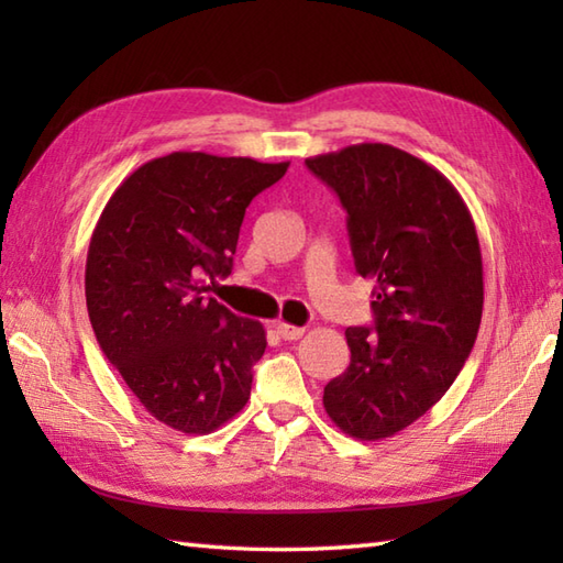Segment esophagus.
Instances as JSON below:
<instances>
[{
    "label": "esophagus",
    "mask_w": 563,
    "mask_h": 563,
    "mask_svg": "<svg viewBox=\"0 0 563 563\" xmlns=\"http://www.w3.org/2000/svg\"><path fill=\"white\" fill-rule=\"evenodd\" d=\"M275 331H278V336L285 341H297L305 336V329L302 327H292V324H285V321H278L275 324Z\"/></svg>",
    "instance_id": "obj_1"
}]
</instances>
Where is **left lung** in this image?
<instances>
[{
    "mask_svg": "<svg viewBox=\"0 0 563 563\" xmlns=\"http://www.w3.org/2000/svg\"><path fill=\"white\" fill-rule=\"evenodd\" d=\"M305 164L336 190L355 271L375 280V327L345 329L351 365L324 387V409L351 438H391L433 409L474 349L479 236L457 188L399 147L363 142Z\"/></svg>",
    "mask_w": 563,
    "mask_h": 563,
    "instance_id": "8db88e82",
    "label": "left lung"
}]
</instances>
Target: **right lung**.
Returning a JSON list of instances; mask_svg holds the SVG:
<instances>
[{
	"mask_svg": "<svg viewBox=\"0 0 563 563\" xmlns=\"http://www.w3.org/2000/svg\"><path fill=\"white\" fill-rule=\"evenodd\" d=\"M290 162L172 152L113 190L84 292L109 363L157 421L206 435L244 409L266 329L208 297L232 273L249 202Z\"/></svg>",
	"mask_w": 563,
	"mask_h": 563,
	"instance_id": "right-lung-1",
	"label": "right lung"
}]
</instances>
